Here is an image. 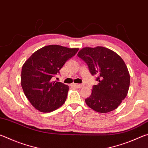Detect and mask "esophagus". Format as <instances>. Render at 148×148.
Wrapping results in <instances>:
<instances>
[{
  "mask_svg": "<svg viewBox=\"0 0 148 148\" xmlns=\"http://www.w3.org/2000/svg\"><path fill=\"white\" fill-rule=\"evenodd\" d=\"M73 86H75L76 87H77V88H81V87H82L84 86L83 84H73Z\"/></svg>",
  "mask_w": 148,
  "mask_h": 148,
  "instance_id": "obj_1",
  "label": "esophagus"
}]
</instances>
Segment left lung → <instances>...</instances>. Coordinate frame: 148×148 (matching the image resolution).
<instances>
[{"instance_id": "8db88e82", "label": "left lung", "mask_w": 148, "mask_h": 148, "mask_svg": "<svg viewBox=\"0 0 148 148\" xmlns=\"http://www.w3.org/2000/svg\"><path fill=\"white\" fill-rule=\"evenodd\" d=\"M77 56L86 62L98 84L92 86L87 106L99 113L116 109L127 95L130 75L123 60L106 47H84Z\"/></svg>"}]
</instances>
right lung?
Listing matches in <instances>:
<instances>
[{
    "mask_svg": "<svg viewBox=\"0 0 148 148\" xmlns=\"http://www.w3.org/2000/svg\"><path fill=\"white\" fill-rule=\"evenodd\" d=\"M78 48L49 45L37 50L22 66L21 84L31 104L41 112H50L66 101L69 87L51 78Z\"/></svg>",
    "mask_w": 148,
    "mask_h": 148,
    "instance_id": "right-lung-1",
    "label": "right lung"
}]
</instances>
